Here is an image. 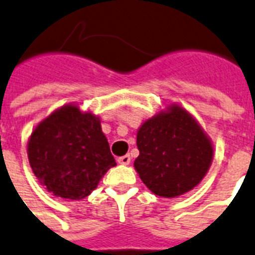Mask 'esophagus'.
<instances>
[{
	"label": "esophagus",
	"instance_id": "1",
	"mask_svg": "<svg viewBox=\"0 0 255 255\" xmlns=\"http://www.w3.org/2000/svg\"><path fill=\"white\" fill-rule=\"evenodd\" d=\"M117 161H119L120 164H123V165H129L130 161H131V157H130L129 155H124V156L119 157Z\"/></svg>",
	"mask_w": 255,
	"mask_h": 255
}]
</instances>
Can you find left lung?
I'll use <instances>...</instances> for the list:
<instances>
[{
  "mask_svg": "<svg viewBox=\"0 0 255 255\" xmlns=\"http://www.w3.org/2000/svg\"><path fill=\"white\" fill-rule=\"evenodd\" d=\"M134 168L155 195L180 197L194 189L211 167L214 146L198 121L178 104L146 120L136 131Z\"/></svg>",
  "mask_w": 255,
  "mask_h": 255,
  "instance_id": "1",
  "label": "left lung"
}]
</instances>
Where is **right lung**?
I'll use <instances>...</instances> for the list:
<instances>
[{
  "mask_svg": "<svg viewBox=\"0 0 255 255\" xmlns=\"http://www.w3.org/2000/svg\"><path fill=\"white\" fill-rule=\"evenodd\" d=\"M29 165L49 193L67 201L86 198L116 165L100 119L77 104L44 119L27 143Z\"/></svg>",
  "mask_w": 255,
  "mask_h": 255,
  "instance_id": "1",
  "label": "right lung"
}]
</instances>
